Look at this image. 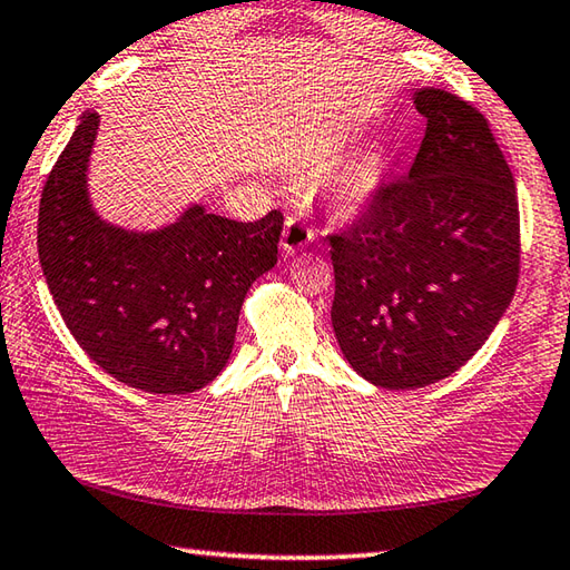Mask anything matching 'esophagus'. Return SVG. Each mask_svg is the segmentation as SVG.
Instances as JSON below:
<instances>
[{
  "label": "esophagus",
  "instance_id": "esophagus-1",
  "mask_svg": "<svg viewBox=\"0 0 570 570\" xmlns=\"http://www.w3.org/2000/svg\"><path fill=\"white\" fill-rule=\"evenodd\" d=\"M314 242V229L308 226L302 216H288L284 224V234H282V249L284 254H296L302 252L304 246Z\"/></svg>",
  "mask_w": 570,
  "mask_h": 570
}]
</instances>
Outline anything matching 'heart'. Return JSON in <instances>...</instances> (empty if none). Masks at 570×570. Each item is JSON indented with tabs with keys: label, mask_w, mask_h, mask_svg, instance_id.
<instances>
[{
	"label": "heart",
	"mask_w": 570,
	"mask_h": 570,
	"mask_svg": "<svg viewBox=\"0 0 570 570\" xmlns=\"http://www.w3.org/2000/svg\"><path fill=\"white\" fill-rule=\"evenodd\" d=\"M346 144L344 139H328L308 154L306 167L312 171H326L341 159ZM386 177V157L379 151L361 154L348 159L328 181L331 199L341 214H356L374 199Z\"/></svg>",
	"instance_id": "obj_1"
}]
</instances>
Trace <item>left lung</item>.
<instances>
[{
  "mask_svg": "<svg viewBox=\"0 0 570 570\" xmlns=\"http://www.w3.org/2000/svg\"><path fill=\"white\" fill-rule=\"evenodd\" d=\"M426 134L406 179L389 181L344 234H331V324L358 376L421 389L479 351L519 284L513 174L469 101L419 89Z\"/></svg>",
  "mask_w": 570,
  "mask_h": 570,
  "instance_id": "obj_1",
  "label": "left lung"
}]
</instances>
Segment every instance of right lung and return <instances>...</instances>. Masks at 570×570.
<instances>
[{
	"instance_id": "add662e5",
	"label": "right lung",
	"mask_w": 570,
	"mask_h": 570,
	"mask_svg": "<svg viewBox=\"0 0 570 570\" xmlns=\"http://www.w3.org/2000/svg\"><path fill=\"white\" fill-rule=\"evenodd\" d=\"M99 114L87 111L39 202V264L71 336L99 368L147 393L222 374L252 284L274 268L282 212L232 222L202 204L157 232L99 219L87 191Z\"/></svg>"
}]
</instances>
